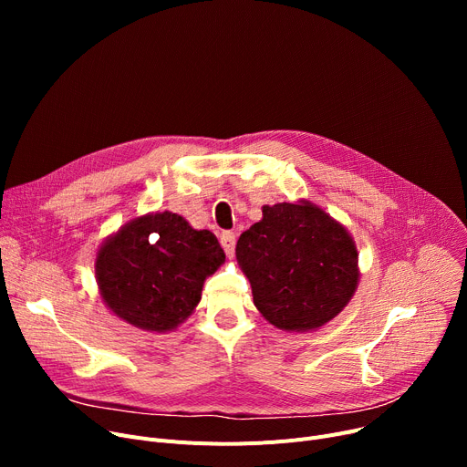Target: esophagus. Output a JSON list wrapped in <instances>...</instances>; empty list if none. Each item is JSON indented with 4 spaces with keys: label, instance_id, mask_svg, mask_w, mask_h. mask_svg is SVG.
<instances>
[{
    "label": "esophagus",
    "instance_id": "obj_1",
    "mask_svg": "<svg viewBox=\"0 0 467 467\" xmlns=\"http://www.w3.org/2000/svg\"><path fill=\"white\" fill-rule=\"evenodd\" d=\"M219 242H221V246H223L225 254H227L229 257H233V255H234V246H236V236H234V233L225 231L223 234H221Z\"/></svg>",
    "mask_w": 467,
    "mask_h": 467
}]
</instances>
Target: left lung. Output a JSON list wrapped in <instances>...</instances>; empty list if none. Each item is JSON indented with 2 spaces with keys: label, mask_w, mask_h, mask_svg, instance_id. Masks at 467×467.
<instances>
[{
  "label": "left lung",
  "mask_w": 467,
  "mask_h": 467,
  "mask_svg": "<svg viewBox=\"0 0 467 467\" xmlns=\"http://www.w3.org/2000/svg\"><path fill=\"white\" fill-rule=\"evenodd\" d=\"M254 305L282 331H314L345 308L359 282L347 227L310 201L263 206V219L236 242Z\"/></svg>",
  "instance_id": "8db88e82"
}]
</instances>
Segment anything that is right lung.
Wrapping results in <instances>:
<instances>
[{
  "label": "right lung",
  "instance_id": "add662e5",
  "mask_svg": "<svg viewBox=\"0 0 467 467\" xmlns=\"http://www.w3.org/2000/svg\"><path fill=\"white\" fill-rule=\"evenodd\" d=\"M225 263L210 231H196L174 212L130 219L96 254V284L120 320L166 333L182 326L202 297L208 276Z\"/></svg>",
  "mask_w": 467,
  "mask_h": 467
}]
</instances>
